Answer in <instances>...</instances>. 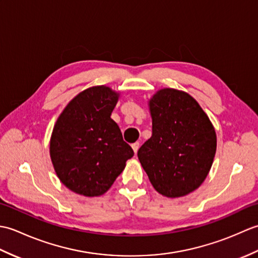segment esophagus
Here are the masks:
<instances>
[{"mask_svg":"<svg viewBox=\"0 0 258 258\" xmlns=\"http://www.w3.org/2000/svg\"><path fill=\"white\" fill-rule=\"evenodd\" d=\"M132 149H133L134 153L136 154V153H138V151H139V149H140V143H139V142H136V143L132 144Z\"/></svg>","mask_w":258,"mask_h":258,"instance_id":"esophagus-1","label":"esophagus"}]
</instances>
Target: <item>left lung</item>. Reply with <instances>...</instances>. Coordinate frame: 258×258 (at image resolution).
I'll return each mask as SVG.
<instances>
[{"instance_id": "8db88e82", "label": "left lung", "mask_w": 258, "mask_h": 258, "mask_svg": "<svg viewBox=\"0 0 258 258\" xmlns=\"http://www.w3.org/2000/svg\"><path fill=\"white\" fill-rule=\"evenodd\" d=\"M149 108L152 136L138 152L141 165L163 196L188 195L210 173L217 145L215 128L184 91L158 90L149 100Z\"/></svg>"}]
</instances>
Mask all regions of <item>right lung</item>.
Segmentation results:
<instances>
[{
  "label": "right lung",
  "mask_w": 258,
  "mask_h": 258,
  "mask_svg": "<svg viewBox=\"0 0 258 258\" xmlns=\"http://www.w3.org/2000/svg\"><path fill=\"white\" fill-rule=\"evenodd\" d=\"M118 97L106 85L89 87L69 102L54 124L50 140L54 171L76 194L106 193L134 155L111 118Z\"/></svg>",
  "instance_id": "1"
}]
</instances>
